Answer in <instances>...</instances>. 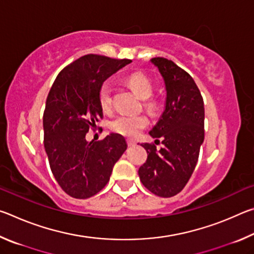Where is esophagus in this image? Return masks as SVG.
I'll return each mask as SVG.
<instances>
[{"instance_id": "esophagus-1", "label": "esophagus", "mask_w": 254, "mask_h": 254, "mask_svg": "<svg viewBox=\"0 0 254 254\" xmlns=\"http://www.w3.org/2000/svg\"><path fill=\"white\" fill-rule=\"evenodd\" d=\"M127 143L128 147H133V145H135L136 142L133 139H127Z\"/></svg>"}]
</instances>
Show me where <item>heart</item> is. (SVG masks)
<instances>
[{"mask_svg": "<svg viewBox=\"0 0 254 254\" xmlns=\"http://www.w3.org/2000/svg\"><path fill=\"white\" fill-rule=\"evenodd\" d=\"M127 84L137 96L142 100H148L153 94V84L151 79L141 72H134L127 77ZM98 102L102 110L104 112H110L112 109V85L110 81H105L101 86L98 92ZM148 106L152 109L153 103H148ZM149 120L144 115H133V114H121L114 118L109 124L112 132L118 133L124 136L134 137L139 133L148 127Z\"/></svg>", "mask_w": 254, "mask_h": 254, "instance_id": "heart-1", "label": "heart"}]
</instances>
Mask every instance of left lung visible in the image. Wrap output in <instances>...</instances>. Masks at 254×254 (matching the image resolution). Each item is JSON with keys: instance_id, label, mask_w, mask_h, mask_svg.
I'll return each instance as SVG.
<instances>
[{"instance_id": "8db88e82", "label": "left lung", "mask_w": 254, "mask_h": 254, "mask_svg": "<svg viewBox=\"0 0 254 254\" xmlns=\"http://www.w3.org/2000/svg\"><path fill=\"white\" fill-rule=\"evenodd\" d=\"M166 84V109L150 135L163 148L142 143L148 158L139 169L143 186L160 197H173L186 186L198 161L204 141V101L192 77L174 62L151 59ZM157 141V140H156ZM159 141V140H158Z\"/></svg>"}]
</instances>
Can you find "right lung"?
I'll use <instances>...</instances> for the list:
<instances>
[{
	"label": "right lung",
	"instance_id": "obj_1",
	"mask_svg": "<svg viewBox=\"0 0 254 254\" xmlns=\"http://www.w3.org/2000/svg\"><path fill=\"white\" fill-rule=\"evenodd\" d=\"M130 63V59L85 55L59 72L47 96L45 150L59 186L74 198H89L101 191L127 150L126 139L118 133L91 142L85 136L103 119L98 102L101 86Z\"/></svg>",
	"mask_w": 254,
	"mask_h": 254
}]
</instances>
